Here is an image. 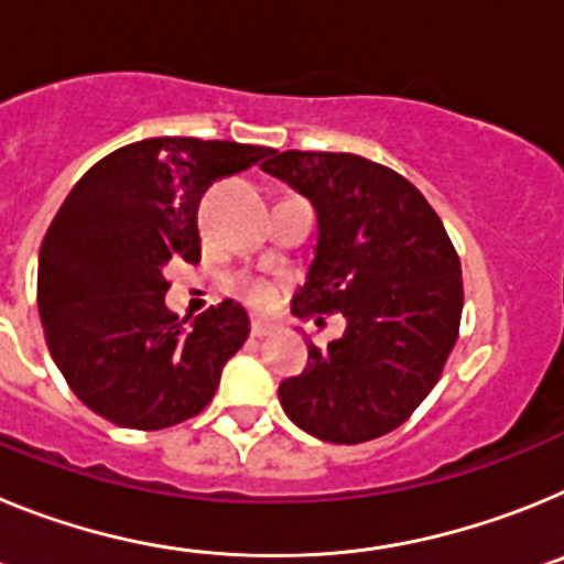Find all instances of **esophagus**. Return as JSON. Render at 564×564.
I'll use <instances>...</instances> for the list:
<instances>
[{
    "label": "esophagus",
    "instance_id": "esophagus-1",
    "mask_svg": "<svg viewBox=\"0 0 564 564\" xmlns=\"http://www.w3.org/2000/svg\"><path fill=\"white\" fill-rule=\"evenodd\" d=\"M273 333V325H268V322H259V318H253L251 322V336L253 338H265Z\"/></svg>",
    "mask_w": 564,
    "mask_h": 564
}]
</instances>
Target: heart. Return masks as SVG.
Returning <instances> with one entry per match:
<instances>
[{
	"mask_svg": "<svg viewBox=\"0 0 564 564\" xmlns=\"http://www.w3.org/2000/svg\"><path fill=\"white\" fill-rule=\"evenodd\" d=\"M246 296L251 305H268L271 302V291H268V285H262V282H251V285L246 288Z\"/></svg>",
	"mask_w": 564,
	"mask_h": 564,
	"instance_id": "b5f03b06",
	"label": "heart"
}]
</instances>
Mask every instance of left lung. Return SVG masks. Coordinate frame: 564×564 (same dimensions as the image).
Masks as SVG:
<instances>
[{
	"instance_id": "left-lung-1",
	"label": "left lung",
	"mask_w": 564,
	"mask_h": 564,
	"mask_svg": "<svg viewBox=\"0 0 564 564\" xmlns=\"http://www.w3.org/2000/svg\"><path fill=\"white\" fill-rule=\"evenodd\" d=\"M262 172L305 194L318 217L293 313L347 318L341 338L307 344L305 370L279 383L282 410L318 441H376L421 406L455 347L460 257L426 197L361 154L271 149Z\"/></svg>"
}]
</instances>
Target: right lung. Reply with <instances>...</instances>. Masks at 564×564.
<instances>
[{"mask_svg":"<svg viewBox=\"0 0 564 564\" xmlns=\"http://www.w3.org/2000/svg\"><path fill=\"white\" fill-rule=\"evenodd\" d=\"M268 154L251 143L149 138L101 158L67 194L39 251V316L64 381L96 415L154 432L208 406L246 344L248 316L223 302L186 330L163 302L166 268L200 262L206 188Z\"/></svg>","mask_w":564,"mask_h":564,"instance_id":"1","label":"right lung"}]
</instances>
